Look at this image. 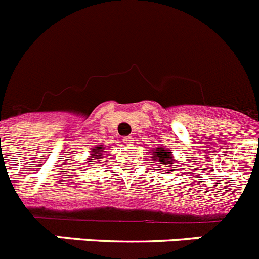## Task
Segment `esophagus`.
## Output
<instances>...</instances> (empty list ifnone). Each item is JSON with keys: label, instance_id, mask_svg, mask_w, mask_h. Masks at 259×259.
<instances>
[{"label": "esophagus", "instance_id": "esophagus-1", "mask_svg": "<svg viewBox=\"0 0 259 259\" xmlns=\"http://www.w3.org/2000/svg\"><path fill=\"white\" fill-rule=\"evenodd\" d=\"M123 141H124V144L125 145H128V146H131V145H134V137L132 136H127V137H124V139H123Z\"/></svg>", "mask_w": 259, "mask_h": 259}]
</instances>
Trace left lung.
<instances>
[{
	"mask_svg": "<svg viewBox=\"0 0 259 259\" xmlns=\"http://www.w3.org/2000/svg\"><path fill=\"white\" fill-rule=\"evenodd\" d=\"M153 155V159L151 160H154V162L156 163V164H159L160 167L165 168H170V170H175V156L172 155V150H169L168 148H164V146H156V148H154V153L151 154ZM169 173V172H167Z\"/></svg>",
	"mask_w": 259,
	"mask_h": 259,
	"instance_id": "left-lung-1",
	"label": "left lung"
}]
</instances>
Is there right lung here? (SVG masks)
Returning a JSON list of instances; mask_svg holds the SVG:
<instances>
[{
    "label": "right lung",
    "mask_w": 259,
    "mask_h": 259,
    "mask_svg": "<svg viewBox=\"0 0 259 259\" xmlns=\"http://www.w3.org/2000/svg\"><path fill=\"white\" fill-rule=\"evenodd\" d=\"M104 150H105V149H104V145L94 146V148L91 149V151H90V156L87 158L86 162H91L90 164H92V163H99V162H96V160H100V159L103 158ZM101 162H103V160H101Z\"/></svg>",
    "instance_id": "obj_1"
}]
</instances>
